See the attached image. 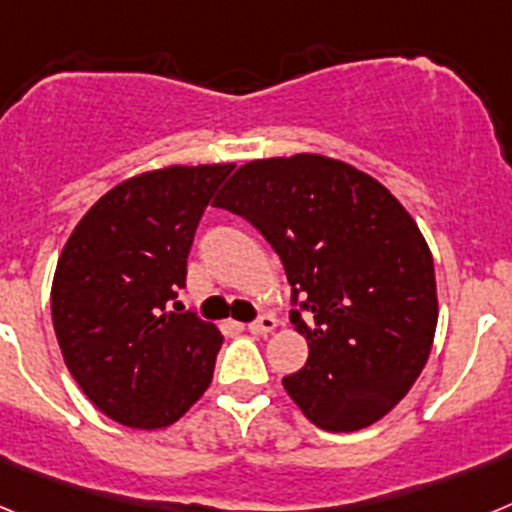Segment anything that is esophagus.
Segmentation results:
<instances>
[{
	"instance_id": "esophagus-1",
	"label": "esophagus",
	"mask_w": 512,
	"mask_h": 512,
	"mask_svg": "<svg viewBox=\"0 0 512 512\" xmlns=\"http://www.w3.org/2000/svg\"><path fill=\"white\" fill-rule=\"evenodd\" d=\"M274 328H277V318H274V315H261V318H256L253 323L246 325V330L253 333V336H264V333H271Z\"/></svg>"
}]
</instances>
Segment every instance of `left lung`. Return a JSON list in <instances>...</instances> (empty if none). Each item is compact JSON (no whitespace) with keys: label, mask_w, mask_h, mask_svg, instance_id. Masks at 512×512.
<instances>
[{"label":"left lung","mask_w":512,"mask_h":512,"mask_svg":"<svg viewBox=\"0 0 512 512\" xmlns=\"http://www.w3.org/2000/svg\"><path fill=\"white\" fill-rule=\"evenodd\" d=\"M215 205L282 259L289 320L310 348L282 379L302 413L333 433L390 413L423 372L438 320L433 256L408 210L369 174L315 153L241 166Z\"/></svg>","instance_id":"8db88e82"}]
</instances>
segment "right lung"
<instances>
[{"instance_id": "1", "label": "right lung", "mask_w": 512, "mask_h": 512, "mask_svg": "<svg viewBox=\"0 0 512 512\" xmlns=\"http://www.w3.org/2000/svg\"><path fill=\"white\" fill-rule=\"evenodd\" d=\"M230 164L169 166L117 184L81 217L51 289L71 377L107 418L166 428L205 395L223 336L176 302L202 212Z\"/></svg>"}]
</instances>
